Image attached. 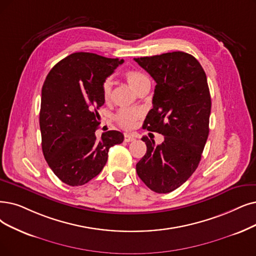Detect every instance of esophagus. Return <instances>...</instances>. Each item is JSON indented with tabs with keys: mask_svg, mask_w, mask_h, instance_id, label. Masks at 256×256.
I'll use <instances>...</instances> for the list:
<instances>
[{
	"mask_svg": "<svg viewBox=\"0 0 256 256\" xmlns=\"http://www.w3.org/2000/svg\"><path fill=\"white\" fill-rule=\"evenodd\" d=\"M124 140H125V142H132V140H136V136L130 134H124Z\"/></svg>",
	"mask_w": 256,
	"mask_h": 256,
	"instance_id": "34e87169",
	"label": "esophagus"
}]
</instances>
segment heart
<instances>
[{
    "mask_svg": "<svg viewBox=\"0 0 256 256\" xmlns=\"http://www.w3.org/2000/svg\"><path fill=\"white\" fill-rule=\"evenodd\" d=\"M122 76H124L129 86L134 91H136V92H138L144 86L150 85V80L148 76L140 70L128 69L122 72ZM111 90L112 87L110 80H106L103 83V86H102V94H103V98L105 102H108L110 100ZM140 116L142 111L138 109L122 108L116 112V114L114 116V120L118 122V125L122 128L131 129L136 124V122L140 118Z\"/></svg>",
    "mask_w": 256,
    "mask_h": 256,
    "instance_id": "obj_1",
    "label": "heart"
}]
</instances>
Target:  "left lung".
I'll use <instances>...</instances> for the list:
<instances>
[{
  "mask_svg": "<svg viewBox=\"0 0 256 256\" xmlns=\"http://www.w3.org/2000/svg\"><path fill=\"white\" fill-rule=\"evenodd\" d=\"M134 60L156 83L144 128L164 136L160 145L142 138L147 152L136 164V172L152 191L168 193L196 170L207 142L211 112L207 76L198 60L182 51Z\"/></svg>",
  "mask_w": 256,
  "mask_h": 256,
  "instance_id": "left-lung-1",
  "label": "left lung"
}]
</instances>
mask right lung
<instances>
[{
  "instance_id": "1",
  "label": "right lung",
  "mask_w": 256,
  "mask_h": 256,
  "mask_svg": "<svg viewBox=\"0 0 256 256\" xmlns=\"http://www.w3.org/2000/svg\"><path fill=\"white\" fill-rule=\"evenodd\" d=\"M124 60L76 52L54 65L42 88L40 128L48 166L69 186L96 178L108 160L110 147L124 136L110 130L96 140L98 109L105 100L102 86Z\"/></svg>"
}]
</instances>
